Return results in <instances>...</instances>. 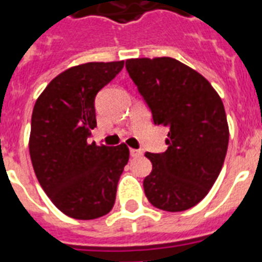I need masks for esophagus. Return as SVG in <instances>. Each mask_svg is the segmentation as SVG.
<instances>
[{"mask_svg": "<svg viewBox=\"0 0 262 262\" xmlns=\"http://www.w3.org/2000/svg\"><path fill=\"white\" fill-rule=\"evenodd\" d=\"M143 154V151H140V149H135V148H130V157L133 158H137L140 157Z\"/></svg>", "mask_w": 262, "mask_h": 262, "instance_id": "1", "label": "esophagus"}]
</instances>
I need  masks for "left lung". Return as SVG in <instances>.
Here are the masks:
<instances>
[{
    "label": "left lung",
    "instance_id": "left-lung-1",
    "mask_svg": "<svg viewBox=\"0 0 262 262\" xmlns=\"http://www.w3.org/2000/svg\"><path fill=\"white\" fill-rule=\"evenodd\" d=\"M155 125L169 129L167 149L147 152L152 170L144 192L165 211L191 209L206 196L224 165L229 129L223 100L206 78L171 57L126 60Z\"/></svg>",
    "mask_w": 262,
    "mask_h": 262
}]
</instances>
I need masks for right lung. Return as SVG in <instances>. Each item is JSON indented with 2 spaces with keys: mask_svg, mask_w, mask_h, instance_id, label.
Masks as SVG:
<instances>
[{
  "mask_svg": "<svg viewBox=\"0 0 262 262\" xmlns=\"http://www.w3.org/2000/svg\"><path fill=\"white\" fill-rule=\"evenodd\" d=\"M121 61H92L66 70L48 83L34 105L29 149L34 171L52 203L69 217L107 214L129 161L126 144L96 145L95 99L123 69Z\"/></svg>",
  "mask_w": 262,
  "mask_h": 262,
  "instance_id": "right-lung-1",
  "label": "right lung"
}]
</instances>
